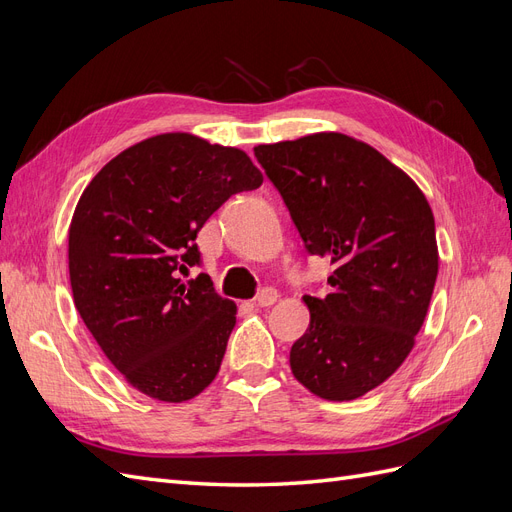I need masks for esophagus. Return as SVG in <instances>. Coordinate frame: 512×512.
<instances>
[{
    "label": "esophagus",
    "mask_w": 512,
    "mask_h": 512,
    "mask_svg": "<svg viewBox=\"0 0 512 512\" xmlns=\"http://www.w3.org/2000/svg\"><path fill=\"white\" fill-rule=\"evenodd\" d=\"M275 301H277V290L275 288H262L258 292V297L254 299V303L258 307H271Z\"/></svg>",
    "instance_id": "obj_1"
}]
</instances>
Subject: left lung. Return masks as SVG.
Returning <instances> with one entry per match:
<instances>
[{"label":"left lung","mask_w":512,"mask_h":512,"mask_svg":"<svg viewBox=\"0 0 512 512\" xmlns=\"http://www.w3.org/2000/svg\"><path fill=\"white\" fill-rule=\"evenodd\" d=\"M309 254L329 258L327 297L303 301L290 350L307 391L350 401L391 378L414 348L438 277L436 222L421 188L371 145L316 132L254 147Z\"/></svg>","instance_id":"obj_1"}]
</instances>
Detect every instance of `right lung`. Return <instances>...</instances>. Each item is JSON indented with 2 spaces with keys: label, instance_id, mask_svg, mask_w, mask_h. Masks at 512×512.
<instances>
[{
  "label": "right lung",
  "instance_id": "1",
  "mask_svg": "<svg viewBox=\"0 0 512 512\" xmlns=\"http://www.w3.org/2000/svg\"><path fill=\"white\" fill-rule=\"evenodd\" d=\"M262 183L245 151L190 132L145 138L108 162L76 203L68 230L74 305L121 376L181 404L218 376L237 305L198 265L194 243L213 211Z\"/></svg>",
  "mask_w": 512,
  "mask_h": 512
}]
</instances>
